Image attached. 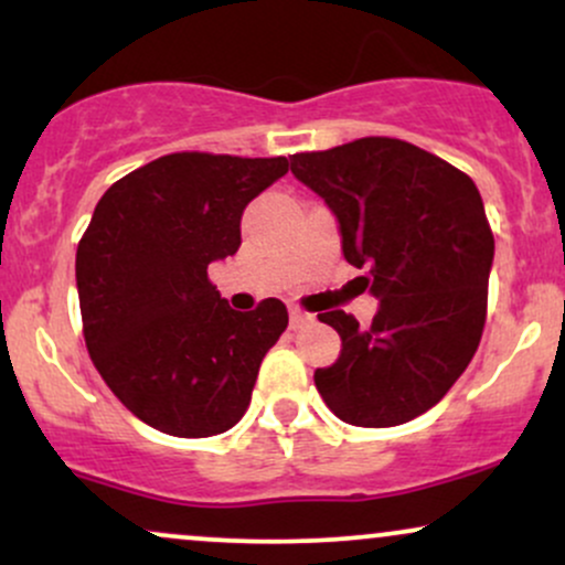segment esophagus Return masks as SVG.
<instances>
[{
	"label": "esophagus",
	"instance_id": "esophagus-1",
	"mask_svg": "<svg viewBox=\"0 0 565 565\" xmlns=\"http://www.w3.org/2000/svg\"><path fill=\"white\" fill-rule=\"evenodd\" d=\"M310 321H313V316L305 313V310H300V308H291V310H289V327H291V329L308 327Z\"/></svg>",
	"mask_w": 565,
	"mask_h": 565
}]
</instances>
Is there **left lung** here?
Segmentation results:
<instances>
[{
  "instance_id": "left-lung-1",
  "label": "left lung",
  "mask_w": 565,
  "mask_h": 565,
  "mask_svg": "<svg viewBox=\"0 0 565 565\" xmlns=\"http://www.w3.org/2000/svg\"><path fill=\"white\" fill-rule=\"evenodd\" d=\"M291 174L327 201L342 255L369 268L372 327L345 310L340 359L316 369L321 398L359 427H393L436 406L476 355L486 323L494 236L478 188L449 161L395 138L295 153Z\"/></svg>"
}]
</instances>
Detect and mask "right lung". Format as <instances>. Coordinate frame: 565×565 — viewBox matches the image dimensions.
<instances>
[{"mask_svg":"<svg viewBox=\"0 0 565 565\" xmlns=\"http://www.w3.org/2000/svg\"><path fill=\"white\" fill-rule=\"evenodd\" d=\"M287 172V157L183 151L97 201L76 249L84 342L116 398L167 436L231 430L287 329L281 300L238 313L206 276L236 255L246 204Z\"/></svg>","mask_w":565,"mask_h":565,"instance_id":"add662e5","label":"right lung"}]
</instances>
